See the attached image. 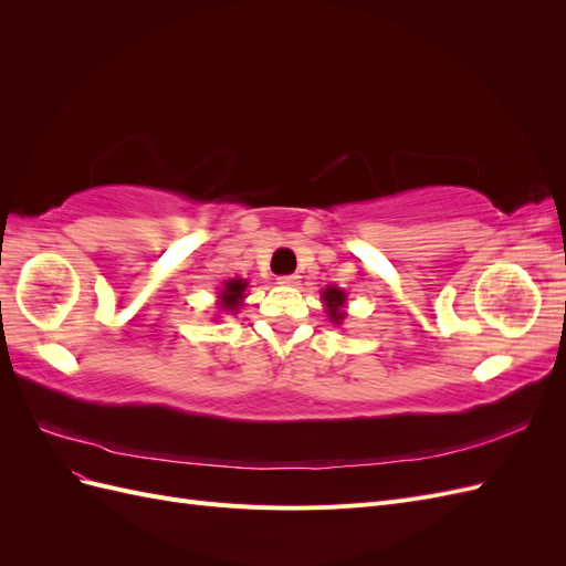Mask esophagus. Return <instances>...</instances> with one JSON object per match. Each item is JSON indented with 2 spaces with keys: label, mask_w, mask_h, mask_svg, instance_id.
Wrapping results in <instances>:
<instances>
[{
  "label": "esophagus",
  "mask_w": 566,
  "mask_h": 566,
  "mask_svg": "<svg viewBox=\"0 0 566 566\" xmlns=\"http://www.w3.org/2000/svg\"><path fill=\"white\" fill-rule=\"evenodd\" d=\"M281 285H300V276L297 273H287V276H279Z\"/></svg>",
  "instance_id": "esophagus-1"
}]
</instances>
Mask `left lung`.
<instances>
[{
	"instance_id": "obj_1",
	"label": "left lung",
	"mask_w": 566,
	"mask_h": 566,
	"mask_svg": "<svg viewBox=\"0 0 566 566\" xmlns=\"http://www.w3.org/2000/svg\"><path fill=\"white\" fill-rule=\"evenodd\" d=\"M323 302L331 306V318L335 321V323H339L342 318H345V314L339 312V306L345 304V293H342V290H337V287H328L323 293Z\"/></svg>"
}]
</instances>
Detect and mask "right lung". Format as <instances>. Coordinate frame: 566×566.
Listing matches in <instances>:
<instances>
[{
	"label": "right lung",
	"instance_id": "obj_1",
	"mask_svg": "<svg viewBox=\"0 0 566 566\" xmlns=\"http://www.w3.org/2000/svg\"><path fill=\"white\" fill-rule=\"evenodd\" d=\"M245 287H248V283L245 281H241V279H233V281H229L227 283V287L221 290V306H224L227 312H235V306H238V302L243 300V293H245Z\"/></svg>",
	"mask_w": 566,
	"mask_h": 566
}]
</instances>
